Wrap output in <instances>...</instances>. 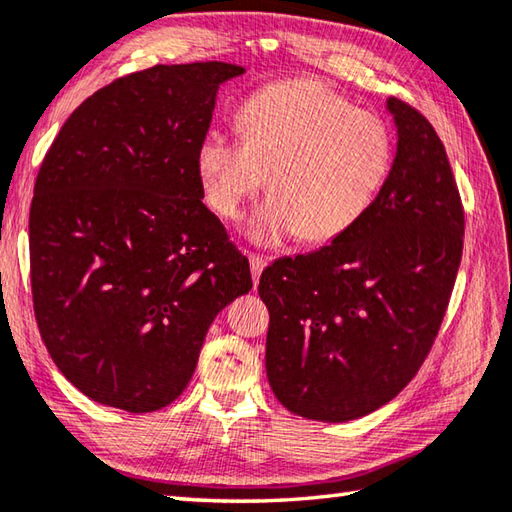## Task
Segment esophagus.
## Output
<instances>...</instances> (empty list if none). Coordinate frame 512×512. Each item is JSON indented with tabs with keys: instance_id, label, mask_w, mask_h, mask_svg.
<instances>
[{
	"instance_id": "esophagus-1",
	"label": "esophagus",
	"mask_w": 512,
	"mask_h": 512,
	"mask_svg": "<svg viewBox=\"0 0 512 512\" xmlns=\"http://www.w3.org/2000/svg\"><path fill=\"white\" fill-rule=\"evenodd\" d=\"M248 259H250V273H253V282L257 286L259 275H262V270L266 268V259L262 255H255V253L248 255Z\"/></svg>"
}]
</instances>
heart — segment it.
Wrapping results in <instances>:
<instances>
[{
    "label": "heart",
    "mask_w": 512,
    "mask_h": 512,
    "mask_svg": "<svg viewBox=\"0 0 512 512\" xmlns=\"http://www.w3.org/2000/svg\"><path fill=\"white\" fill-rule=\"evenodd\" d=\"M239 130L242 139L206 135L197 175L208 208L222 219H235L268 184L270 195L248 224L250 239L264 246L293 235L310 244L346 235L393 168L395 142L384 119L310 79L259 90L239 113Z\"/></svg>",
    "instance_id": "b5f03b06"
}]
</instances>
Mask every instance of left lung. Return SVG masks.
I'll use <instances>...</instances> for the list:
<instances>
[{
  "instance_id": "left-lung-1",
  "label": "left lung",
  "mask_w": 512,
  "mask_h": 512,
  "mask_svg": "<svg viewBox=\"0 0 512 512\" xmlns=\"http://www.w3.org/2000/svg\"><path fill=\"white\" fill-rule=\"evenodd\" d=\"M386 106L397 155L368 213L259 279L268 384L317 422L364 417L402 393L435 344L462 262L464 206L442 139L402 99Z\"/></svg>"
}]
</instances>
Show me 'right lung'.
I'll return each instance as SVG.
<instances>
[{
    "instance_id": "obj_1",
    "label": "right lung",
    "mask_w": 512,
    "mask_h": 512,
    "mask_svg": "<svg viewBox=\"0 0 512 512\" xmlns=\"http://www.w3.org/2000/svg\"><path fill=\"white\" fill-rule=\"evenodd\" d=\"M244 68L157 64L99 88L50 144L28 217L39 335L86 397L153 413L184 393L215 315L253 288L204 206L197 150Z\"/></svg>"
}]
</instances>
